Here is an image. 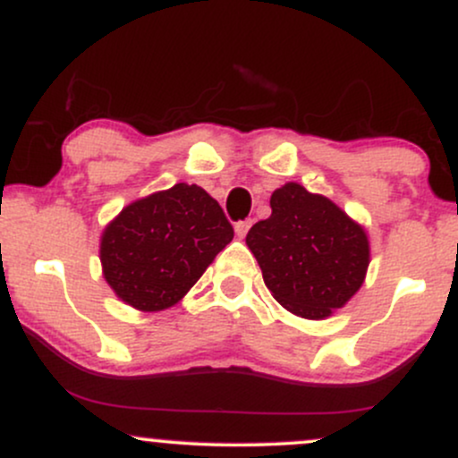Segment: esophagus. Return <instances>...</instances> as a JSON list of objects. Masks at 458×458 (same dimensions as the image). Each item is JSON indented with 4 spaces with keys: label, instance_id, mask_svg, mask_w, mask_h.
I'll return each mask as SVG.
<instances>
[{
    "label": "esophagus",
    "instance_id": "34e87169",
    "mask_svg": "<svg viewBox=\"0 0 458 458\" xmlns=\"http://www.w3.org/2000/svg\"><path fill=\"white\" fill-rule=\"evenodd\" d=\"M251 228V219H245V222H236L234 224V230H236V234L241 236V239H243V236L247 234V230Z\"/></svg>",
    "mask_w": 458,
    "mask_h": 458
}]
</instances>
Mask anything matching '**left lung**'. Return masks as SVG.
I'll use <instances>...</instances> for the list:
<instances>
[{"label":"left lung","mask_w":458,"mask_h":458,"mask_svg":"<svg viewBox=\"0 0 458 458\" xmlns=\"http://www.w3.org/2000/svg\"><path fill=\"white\" fill-rule=\"evenodd\" d=\"M262 280L284 308L325 318L364 282L370 250L361 225L297 182L276 189L271 215L247 233Z\"/></svg>","instance_id":"1"}]
</instances>
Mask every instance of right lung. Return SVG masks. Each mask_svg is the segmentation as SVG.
Segmentation results:
<instances>
[{"label":"right lung","mask_w":458,"mask_h":458,"mask_svg":"<svg viewBox=\"0 0 458 458\" xmlns=\"http://www.w3.org/2000/svg\"><path fill=\"white\" fill-rule=\"evenodd\" d=\"M233 236L217 199L202 187L178 182L129 204L105 228V280L129 306L165 310L182 299Z\"/></svg>","instance_id":"1"}]
</instances>
